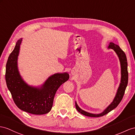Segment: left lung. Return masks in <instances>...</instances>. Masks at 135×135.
Wrapping results in <instances>:
<instances>
[{"instance_id": "obj_1", "label": "left lung", "mask_w": 135, "mask_h": 135, "mask_svg": "<svg viewBox=\"0 0 135 135\" xmlns=\"http://www.w3.org/2000/svg\"><path fill=\"white\" fill-rule=\"evenodd\" d=\"M108 48L113 49L115 51V52L116 53L117 56H118L119 58L121 65V75H122V77H121L120 84L118 88V89H117L116 95L112 103L110 104L107 107L103 112L100 114H93L84 111V110H82L81 108H80V107H79L77 104L76 102H75L76 108L79 112H80L83 115L89 117H97L103 116L106 115V114L109 113L110 111H111L112 110L115 109L116 107H117V106L119 104V103L122 101V100L123 98L124 93H125L126 89L128 84V72L127 69L128 64L126 55L125 53H124V52L121 49L118 45H116L115 44H114L113 43L110 42L109 43Z\"/></svg>"}]
</instances>
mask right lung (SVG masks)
Listing matches in <instances>:
<instances>
[{"label":"right lung","instance_id":"1","mask_svg":"<svg viewBox=\"0 0 135 135\" xmlns=\"http://www.w3.org/2000/svg\"><path fill=\"white\" fill-rule=\"evenodd\" d=\"M22 41L20 39L17 41L7 62V86L19 109L34 115H43L50 111L57 89L68 80L70 76L67 72L57 73L48 78L40 88L28 85L23 80L18 68L17 61Z\"/></svg>","mask_w":135,"mask_h":135}]
</instances>
